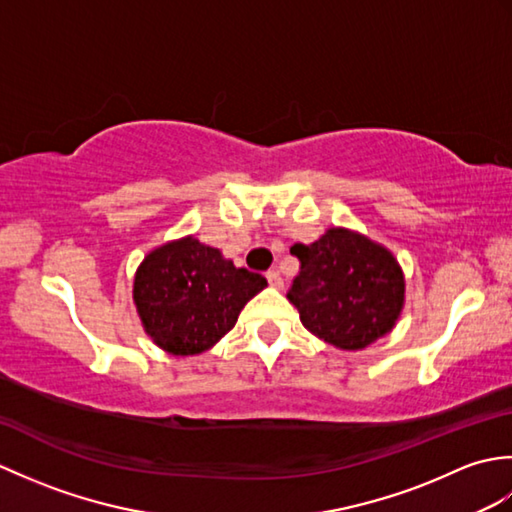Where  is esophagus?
I'll list each match as a JSON object with an SVG mask.
<instances>
[{
	"label": "esophagus",
	"mask_w": 512,
	"mask_h": 512,
	"mask_svg": "<svg viewBox=\"0 0 512 512\" xmlns=\"http://www.w3.org/2000/svg\"><path fill=\"white\" fill-rule=\"evenodd\" d=\"M266 279H268V284L273 286V288H284V279H281V275L277 273V270H268Z\"/></svg>",
	"instance_id": "obj_1"
}]
</instances>
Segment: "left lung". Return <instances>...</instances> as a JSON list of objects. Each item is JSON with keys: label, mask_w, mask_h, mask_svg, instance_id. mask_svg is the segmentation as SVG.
<instances>
[{"label": "left lung", "mask_w": 512, "mask_h": 512, "mask_svg": "<svg viewBox=\"0 0 512 512\" xmlns=\"http://www.w3.org/2000/svg\"><path fill=\"white\" fill-rule=\"evenodd\" d=\"M290 253L301 270L288 299L308 332L354 352L394 330L405 306V275L385 246L350 228H328Z\"/></svg>", "instance_id": "obj_1"}]
</instances>
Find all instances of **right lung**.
Instances as JSON below:
<instances>
[{"mask_svg":"<svg viewBox=\"0 0 512 512\" xmlns=\"http://www.w3.org/2000/svg\"><path fill=\"white\" fill-rule=\"evenodd\" d=\"M266 286L262 275L235 268L220 250L187 235L143 259L134 303L151 341L173 356H193L231 332L242 308Z\"/></svg>","mask_w":512,"mask_h":512,"instance_id":"add662e5","label":"right lung"}]
</instances>
